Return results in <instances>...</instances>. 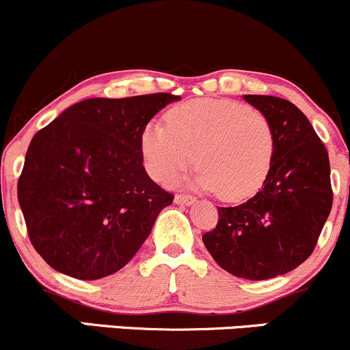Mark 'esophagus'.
I'll return each instance as SVG.
<instances>
[{
	"mask_svg": "<svg viewBox=\"0 0 350 350\" xmlns=\"http://www.w3.org/2000/svg\"><path fill=\"white\" fill-rule=\"evenodd\" d=\"M175 203L176 204H182V206H188V204L195 203V196L183 195V193H180V195L175 196Z\"/></svg>",
	"mask_w": 350,
	"mask_h": 350,
	"instance_id": "34e87169",
	"label": "esophagus"
}]
</instances>
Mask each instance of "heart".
I'll return each instance as SVG.
<instances>
[{"mask_svg":"<svg viewBox=\"0 0 350 350\" xmlns=\"http://www.w3.org/2000/svg\"><path fill=\"white\" fill-rule=\"evenodd\" d=\"M167 126L144 127V165L154 180L172 183L195 162L196 183L241 201L264 187L273 165L275 133L262 111L232 100H193L167 113Z\"/></svg>","mask_w":350,"mask_h":350,"instance_id":"heart-1","label":"heart"}]
</instances>
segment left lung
Segmentation results:
<instances>
[{"label": "left lung", "mask_w": 350, "mask_h": 350, "mask_svg": "<svg viewBox=\"0 0 350 350\" xmlns=\"http://www.w3.org/2000/svg\"><path fill=\"white\" fill-rule=\"evenodd\" d=\"M244 100L273 126L272 170L256 196L217 208L216 228L203 234V242L226 272L267 280L313 254L332 208L329 155L293 103L265 94H244Z\"/></svg>", "instance_id": "8db88e82"}]
</instances>
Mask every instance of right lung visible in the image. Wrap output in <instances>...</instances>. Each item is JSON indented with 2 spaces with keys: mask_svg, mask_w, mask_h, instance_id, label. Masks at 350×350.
<instances>
[{
  "mask_svg": "<svg viewBox=\"0 0 350 350\" xmlns=\"http://www.w3.org/2000/svg\"><path fill=\"white\" fill-rule=\"evenodd\" d=\"M172 93L90 98L40 129L26 152L18 200L27 236L57 272L98 280L135 256L174 195L142 162L144 127Z\"/></svg>",
  "mask_w": 350,
  "mask_h": 350,
  "instance_id": "right-lung-1",
  "label": "right lung"
}]
</instances>
